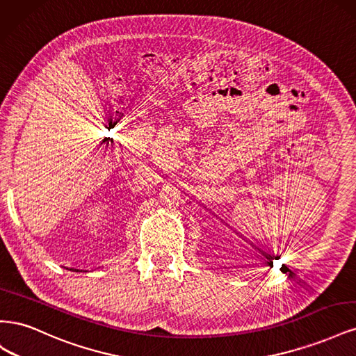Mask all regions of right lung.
<instances>
[{
  "instance_id": "add662e5",
  "label": "right lung",
  "mask_w": 356,
  "mask_h": 356,
  "mask_svg": "<svg viewBox=\"0 0 356 356\" xmlns=\"http://www.w3.org/2000/svg\"><path fill=\"white\" fill-rule=\"evenodd\" d=\"M71 270H72V272H80V270H77V268H71Z\"/></svg>"
}]
</instances>
